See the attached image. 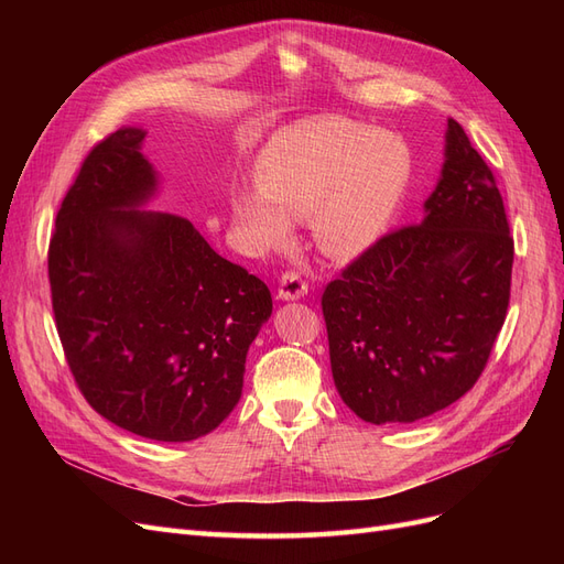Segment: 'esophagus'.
<instances>
[{"instance_id":"34e87169","label":"esophagus","mask_w":564,"mask_h":564,"mask_svg":"<svg viewBox=\"0 0 564 564\" xmlns=\"http://www.w3.org/2000/svg\"><path fill=\"white\" fill-rule=\"evenodd\" d=\"M308 294V284L303 282V278L299 275L296 270H286L284 275L280 278V286H278V299L282 301H296Z\"/></svg>"}]
</instances>
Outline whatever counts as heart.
<instances>
[{"label": "heart", "instance_id": "heart-1", "mask_svg": "<svg viewBox=\"0 0 564 564\" xmlns=\"http://www.w3.org/2000/svg\"><path fill=\"white\" fill-rule=\"evenodd\" d=\"M256 185L230 197L237 228L261 249L289 240V220H313L332 256L367 251L395 218L412 181V155L395 133L344 117L278 131L253 164Z\"/></svg>", "mask_w": 564, "mask_h": 564}]
</instances>
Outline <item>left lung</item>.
<instances>
[{"label":"left lung","mask_w":564,"mask_h":564,"mask_svg":"<svg viewBox=\"0 0 564 564\" xmlns=\"http://www.w3.org/2000/svg\"><path fill=\"white\" fill-rule=\"evenodd\" d=\"M503 199L449 119L445 164L416 226L390 232L322 294L340 400L367 423H414L475 386L510 299Z\"/></svg>","instance_id":"8db88e82"}]
</instances>
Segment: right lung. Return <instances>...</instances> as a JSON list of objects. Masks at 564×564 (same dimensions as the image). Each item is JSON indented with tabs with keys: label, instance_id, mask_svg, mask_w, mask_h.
I'll list each match as a JSON object with an SVG mask.
<instances>
[{
	"label": "right lung",
	"instance_id": "right-lung-1",
	"mask_svg": "<svg viewBox=\"0 0 564 564\" xmlns=\"http://www.w3.org/2000/svg\"><path fill=\"white\" fill-rule=\"evenodd\" d=\"M145 133L122 127L84 160L48 245L51 303L96 412L133 435L187 442L240 402L272 299L191 220L141 209L160 187Z\"/></svg>",
	"mask_w": 564,
	"mask_h": 564
}]
</instances>
